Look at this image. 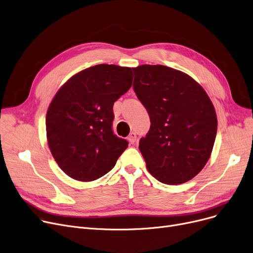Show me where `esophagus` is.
<instances>
[{"label": "esophagus", "mask_w": 253, "mask_h": 253, "mask_svg": "<svg viewBox=\"0 0 253 253\" xmlns=\"http://www.w3.org/2000/svg\"><path fill=\"white\" fill-rule=\"evenodd\" d=\"M128 140L131 145H133L134 142L136 141V133L135 132H130V134L128 135Z\"/></svg>", "instance_id": "obj_1"}]
</instances>
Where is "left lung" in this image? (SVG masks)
I'll return each instance as SVG.
<instances>
[{
    "label": "left lung",
    "instance_id": "left-lung-1",
    "mask_svg": "<svg viewBox=\"0 0 253 253\" xmlns=\"http://www.w3.org/2000/svg\"><path fill=\"white\" fill-rule=\"evenodd\" d=\"M133 90L151 126L139 140L149 172L169 185L187 182L210 158L217 133L212 101L189 75L162 65L132 68Z\"/></svg>",
    "mask_w": 253,
    "mask_h": 253
}]
</instances>
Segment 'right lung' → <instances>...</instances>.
Instances as JSON below:
<instances>
[{
	"label": "right lung",
	"mask_w": 253,
	"mask_h": 253,
	"mask_svg": "<svg viewBox=\"0 0 253 253\" xmlns=\"http://www.w3.org/2000/svg\"><path fill=\"white\" fill-rule=\"evenodd\" d=\"M128 67L86 68L58 91L46 114V135L54 160L70 178L89 182L112 170L128 141L113 130L114 103L132 84Z\"/></svg>",
	"instance_id": "add662e5"
}]
</instances>
